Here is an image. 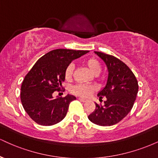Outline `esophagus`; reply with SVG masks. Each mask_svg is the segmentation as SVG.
<instances>
[{"instance_id":"34e87169","label":"esophagus","mask_w":158,"mask_h":158,"mask_svg":"<svg viewBox=\"0 0 158 158\" xmlns=\"http://www.w3.org/2000/svg\"><path fill=\"white\" fill-rule=\"evenodd\" d=\"M78 99H79V101H81V102H85L87 101V99H84V98H81V97L78 98Z\"/></svg>"}]
</instances>
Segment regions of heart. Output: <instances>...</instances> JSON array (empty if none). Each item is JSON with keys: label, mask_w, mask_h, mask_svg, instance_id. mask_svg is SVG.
Returning <instances> with one entry per match:
<instances>
[{"label": "heart", "mask_w": 158, "mask_h": 158, "mask_svg": "<svg viewBox=\"0 0 158 158\" xmlns=\"http://www.w3.org/2000/svg\"><path fill=\"white\" fill-rule=\"evenodd\" d=\"M84 64L88 70L91 72L94 75L97 76L98 74L100 73L102 70V66H101L100 62L95 58H88L85 59ZM74 71V65L73 64H68L65 69L64 76L66 79L70 80L73 78ZM97 90V88L94 85H85L81 84H78L73 85L71 88V92L75 95L79 96L81 97H88L91 95L94 92Z\"/></svg>", "instance_id": "b5f03b06"}]
</instances>
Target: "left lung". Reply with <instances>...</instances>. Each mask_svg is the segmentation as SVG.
Returning a JSON list of instances; mask_svg holds the SVG:
<instances>
[{
    "instance_id": "obj_1",
    "label": "left lung",
    "mask_w": 158,
    "mask_h": 158,
    "mask_svg": "<svg viewBox=\"0 0 158 158\" xmlns=\"http://www.w3.org/2000/svg\"><path fill=\"white\" fill-rule=\"evenodd\" d=\"M95 53L105 61L108 70L106 85L98 97H106L104 106L96 103L94 111L88 116L90 122L98 126L117 124L131 111L138 92V82L135 74L123 61L104 52Z\"/></svg>"
}]
</instances>
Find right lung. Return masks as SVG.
<instances>
[{
	"mask_svg": "<svg viewBox=\"0 0 158 158\" xmlns=\"http://www.w3.org/2000/svg\"><path fill=\"white\" fill-rule=\"evenodd\" d=\"M87 52L88 50H53L40 58L25 76L21 87V100L34 122L48 126L64 118L69 105L76 97L68 94L53 99L52 94L61 90L68 64Z\"/></svg>",
	"mask_w": 158,
	"mask_h": 158,
	"instance_id": "add662e5",
	"label": "right lung"
}]
</instances>
